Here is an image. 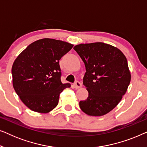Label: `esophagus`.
I'll use <instances>...</instances> for the list:
<instances>
[{"mask_svg": "<svg viewBox=\"0 0 147 147\" xmlns=\"http://www.w3.org/2000/svg\"><path fill=\"white\" fill-rule=\"evenodd\" d=\"M74 88H76V89H78V88H80L82 87V84L81 82H78V81H76L75 83L74 84Z\"/></svg>", "mask_w": 147, "mask_h": 147, "instance_id": "obj_1", "label": "esophagus"}]
</instances>
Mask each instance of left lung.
I'll use <instances>...</instances> for the list:
<instances>
[{
    "instance_id": "obj_1",
    "label": "left lung",
    "mask_w": 147,
    "mask_h": 147,
    "mask_svg": "<svg viewBox=\"0 0 147 147\" xmlns=\"http://www.w3.org/2000/svg\"><path fill=\"white\" fill-rule=\"evenodd\" d=\"M85 64L83 84L88 92L80 107L89 116H101L118 105L131 79L127 59L117 47L102 42L74 47Z\"/></svg>"
}]
</instances>
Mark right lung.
Returning a JSON list of instances; mask_svg holds the SVG:
<instances>
[{"label": "right lung", "instance_id": "right-lung-1", "mask_svg": "<svg viewBox=\"0 0 147 147\" xmlns=\"http://www.w3.org/2000/svg\"><path fill=\"white\" fill-rule=\"evenodd\" d=\"M73 46L45 38L30 44L16 58L12 67L13 88L30 110L48 113L57 106L60 93L71 86L61 82L59 61Z\"/></svg>", "mask_w": 147, "mask_h": 147}]
</instances>
